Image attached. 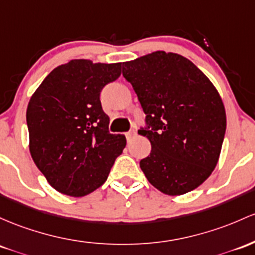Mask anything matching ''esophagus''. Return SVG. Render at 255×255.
<instances>
[{"label":"esophagus","instance_id":"1","mask_svg":"<svg viewBox=\"0 0 255 255\" xmlns=\"http://www.w3.org/2000/svg\"><path fill=\"white\" fill-rule=\"evenodd\" d=\"M125 135H126V138H127V140H130V139L134 138V136L136 135V132H135V130H134V129H133V130H129V132L126 133Z\"/></svg>","mask_w":255,"mask_h":255}]
</instances>
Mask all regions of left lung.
<instances>
[{"instance_id":"1","label":"left lung","mask_w":255,"mask_h":255,"mask_svg":"<svg viewBox=\"0 0 255 255\" xmlns=\"http://www.w3.org/2000/svg\"><path fill=\"white\" fill-rule=\"evenodd\" d=\"M146 117L138 130L151 142L140 168L151 185L170 196L192 191L212 174L226 130L223 100L194 63L157 50L122 64Z\"/></svg>"}]
</instances>
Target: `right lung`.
Instances as JSON below:
<instances>
[{"instance_id": "add662e5", "label": "right lung", "mask_w": 255, "mask_h": 255, "mask_svg": "<svg viewBox=\"0 0 255 255\" xmlns=\"http://www.w3.org/2000/svg\"><path fill=\"white\" fill-rule=\"evenodd\" d=\"M121 75V63L75 59L43 80L26 110L30 153L57 191L75 197L102 186L126 146L109 132L100 92Z\"/></svg>"}]
</instances>
